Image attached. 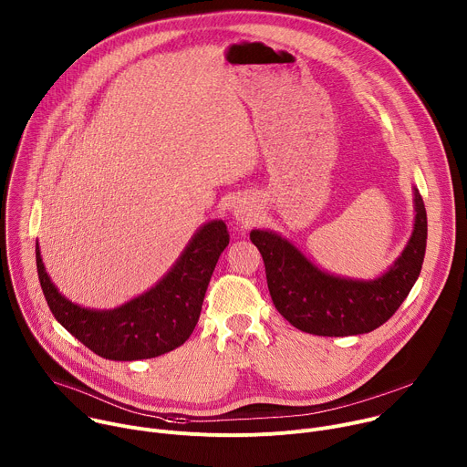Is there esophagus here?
I'll use <instances>...</instances> for the list:
<instances>
[{
	"instance_id": "34e87169",
	"label": "esophagus",
	"mask_w": 467,
	"mask_h": 467,
	"mask_svg": "<svg viewBox=\"0 0 467 467\" xmlns=\"http://www.w3.org/2000/svg\"><path fill=\"white\" fill-rule=\"evenodd\" d=\"M233 216L240 223H249L251 220H254V209L249 202H245V199H238L233 205Z\"/></svg>"
}]
</instances>
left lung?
I'll return each mask as SVG.
<instances>
[{
    "label": "left lung",
    "instance_id": "8db88e82",
    "mask_svg": "<svg viewBox=\"0 0 467 467\" xmlns=\"http://www.w3.org/2000/svg\"><path fill=\"white\" fill-rule=\"evenodd\" d=\"M414 190V229L389 268L375 279L328 274L306 258L290 240L268 229H253L272 301L296 328L317 337H353L386 323L420 277L427 247V213Z\"/></svg>",
    "mask_w": 467,
    "mask_h": 467
}]
</instances>
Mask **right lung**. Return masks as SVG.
Segmentation results:
<instances>
[{"instance_id": "add662e5", "label": "right lung", "mask_w": 467, "mask_h": 467, "mask_svg": "<svg viewBox=\"0 0 467 467\" xmlns=\"http://www.w3.org/2000/svg\"><path fill=\"white\" fill-rule=\"evenodd\" d=\"M227 244L229 233L222 220L203 223L155 286L110 310L85 308L64 297L46 272L38 242L36 272L55 319L90 351L121 362L155 358L190 338Z\"/></svg>"}]
</instances>
